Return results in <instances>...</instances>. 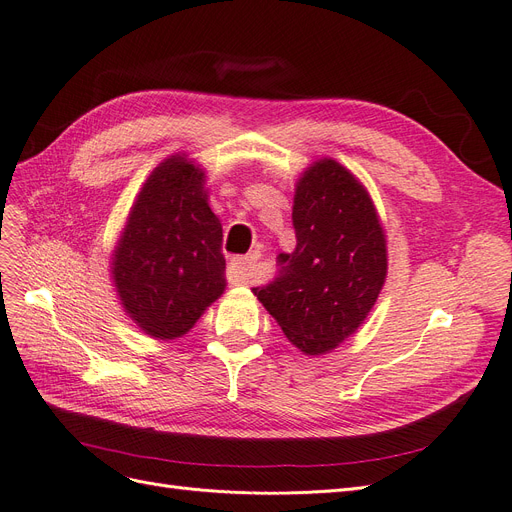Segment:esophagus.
<instances>
[{"mask_svg":"<svg viewBox=\"0 0 512 512\" xmlns=\"http://www.w3.org/2000/svg\"><path fill=\"white\" fill-rule=\"evenodd\" d=\"M260 260V254H250L243 258H233L229 264V281L237 285L250 283L256 277V264Z\"/></svg>","mask_w":512,"mask_h":512,"instance_id":"34e87169","label":"esophagus"}]
</instances>
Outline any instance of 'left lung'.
<instances>
[{"mask_svg":"<svg viewBox=\"0 0 512 512\" xmlns=\"http://www.w3.org/2000/svg\"><path fill=\"white\" fill-rule=\"evenodd\" d=\"M296 250L252 288L283 334L306 355L332 351L374 306L386 277V241L370 195L334 159L317 161L296 187Z\"/></svg>","mask_w":512,"mask_h":512,"instance_id":"8db88e82","label":"left lung"}]
</instances>
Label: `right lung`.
<instances>
[{
    "instance_id": "1",
    "label": "right lung",
    "mask_w": 512,
    "mask_h": 512,
    "mask_svg": "<svg viewBox=\"0 0 512 512\" xmlns=\"http://www.w3.org/2000/svg\"><path fill=\"white\" fill-rule=\"evenodd\" d=\"M126 313L155 338L187 334L224 292L222 224L203 172L172 157L149 176L113 258Z\"/></svg>"
}]
</instances>
